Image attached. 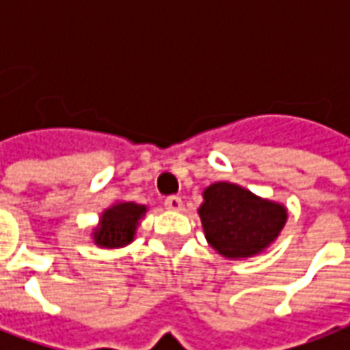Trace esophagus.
I'll use <instances>...</instances> for the list:
<instances>
[{"label":"esophagus","mask_w":350,"mask_h":350,"mask_svg":"<svg viewBox=\"0 0 350 350\" xmlns=\"http://www.w3.org/2000/svg\"><path fill=\"white\" fill-rule=\"evenodd\" d=\"M165 206H167L168 210H174V212L182 210V206H183L182 197H176V195H172V197H167V199H165Z\"/></svg>","instance_id":"esophagus-1"}]
</instances>
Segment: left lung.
Listing matches in <instances>:
<instances>
[{"label":"left lung","instance_id":"8db88e82","mask_svg":"<svg viewBox=\"0 0 350 350\" xmlns=\"http://www.w3.org/2000/svg\"><path fill=\"white\" fill-rule=\"evenodd\" d=\"M199 216L208 244L227 260L252 258L277 241L284 204L261 199L237 183L216 182L202 193Z\"/></svg>","mask_w":350,"mask_h":350}]
</instances>
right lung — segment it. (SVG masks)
I'll return each mask as SVG.
<instances>
[{"label":"right lung","mask_w":350,"mask_h":350,"mask_svg":"<svg viewBox=\"0 0 350 350\" xmlns=\"http://www.w3.org/2000/svg\"><path fill=\"white\" fill-rule=\"evenodd\" d=\"M146 210L144 204L136 202H116L106 208L92 231L94 244L100 248H123L131 244Z\"/></svg>","instance_id":"add662e5"}]
</instances>
